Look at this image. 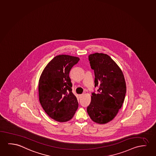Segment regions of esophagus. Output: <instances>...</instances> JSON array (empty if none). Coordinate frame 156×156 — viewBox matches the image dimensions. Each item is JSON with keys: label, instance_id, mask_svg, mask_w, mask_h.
I'll return each instance as SVG.
<instances>
[{"label": "esophagus", "instance_id": "34e87169", "mask_svg": "<svg viewBox=\"0 0 156 156\" xmlns=\"http://www.w3.org/2000/svg\"><path fill=\"white\" fill-rule=\"evenodd\" d=\"M83 95H84V94H80V95H79V98H80V99H81V98L83 97Z\"/></svg>", "mask_w": 156, "mask_h": 156}]
</instances>
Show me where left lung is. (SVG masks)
Here are the masks:
<instances>
[{
    "mask_svg": "<svg viewBox=\"0 0 156 156\" xmlns=\"http://www.w3.org/2000/svg\"><path fill=\"white\" fill-rule=\"evenodd\" d=\"M94 70V87L87 112L94 122L105 124L117 115L126 94V84L121 70L108 55L95 53L88 56Z\"/></svg>",
    "mask_w": 156,
    "mask_h": 156,
    "instance_id": "8db88e82",
    "label": "left lung"
}]
</instances>
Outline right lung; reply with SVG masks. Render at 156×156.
<instances>
[{
	"mask_svg": "<svg viewBox=\"0 0 156 156\" xmlns=\"http://www.w3.org/2000/svg\"><path fill=\"white\" fill-rule=\"evenodd\" d=\"M79 61L78 57L66 55L55 57L40 78L38 95L41 106L57 121L71 120L78 107L77 98L72 92L69 73Z\"/></svg>",
	"mask_w": 156,
	"mask_h": 156,
	"instance_id": "add662e5",
	"label": "right lung"
}]
</instances>
